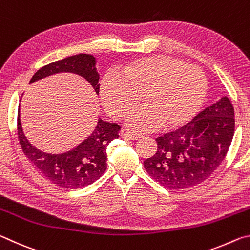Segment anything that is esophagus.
I'll return each instance as SVG.
<instances>
[{"label":"esophagus","mask_w":250,"mask_h":250,"mask_svg":"<svg viewBox=\"0 0 250 250\" xmlns=\"http://www.w3.org/2000/svg\"><path fill=\"white\" fill-rule=\"evenodd\" d=\"M122 138L125 139V140H138V139L142 138V134L131 132V131H124V133H122Z\"/></svg>","instance_id":"1"}]
</instances>
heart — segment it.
Listing matches in <instances>:
<instances>
[{"label":"heart","mask_w":250,"mask_h":250,"mask_svg":"<svg viewBox=\"0 0 250 250\" xmlns=\"http://www.w3.org/2000/svg\"><path fill=\"white\" fill-rule=\"evenodd\" d=\"M206 91L207 80L201 69L166 55L130 62L122 76L107 73L100 84L104 108L116 119L128 116L142 96L145 105L128 119V125L137 131L186 124L201 109Z\"/></svg>","instance_id":"heart-1"}]
</instances>
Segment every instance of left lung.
Segmentation results:
<instances>
[{
  "mask_svg": "<svg viewBox=\"0 0 250 250\" xmlns=\"http://www.w3.org/2000/svg\"><path fill=\"white\" fill-rule=\"evenodd\" d=\"M234 131V107L224 96L188 125L156 138L158 150L145 161V168L164 188H193L221 166Z\"/></svg>",
  "mask_w": 250,
  "mask_h": 250,
  "instance_id": "left-lung-1",
  "label": "left lung"
}]
</instances>
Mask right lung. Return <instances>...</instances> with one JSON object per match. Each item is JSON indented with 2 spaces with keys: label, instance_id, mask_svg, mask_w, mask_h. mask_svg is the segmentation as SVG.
<instances>
[{
  "label": "right lung",
  "instance_id": "obj_1",
  "mask_svg": "<svg viewBox=\"0 0 250 250\" xmlns=\"http://www.w3.org/2000/svg\"><path fill=\"white\" fill-rule=\"evenodd\" d=\"M58 73H73L90 83L96 94H99V74L96 68V58L92 55L78 54L54 62L42 67L31 82ZM120 125L99 119L92 133L73 150L61 154L45 153L37 150L24 135L18 113V134L24 154L43 176L59 188L76 189L92 184L107 168V146L119 138Z\"/></svg>",
  "mask_w": 250,
  "mask_h": 250
}]
</instances>
